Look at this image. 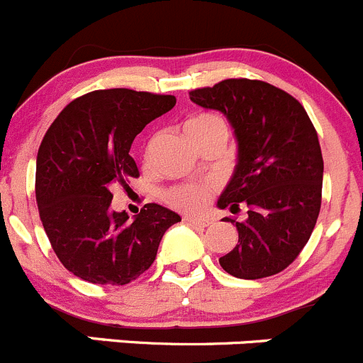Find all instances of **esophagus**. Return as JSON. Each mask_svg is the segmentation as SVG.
<instances>
[{
    "label": "esophagus",
    "instance_id": "esophagus-1",
    "mask_svg": "<svg viewBox=\"0 0 363 363\" xmlns=\"http://www.w3.org/2000/svg\"><path fill=\"white\" fill-rule=\"evenodd\" d=\"M183 220L189 222V224L192 225H199V228H206V225H210V220L203 217H189V215H186V217H183Z\"/></svg>",
    "mask_w": 363,
    "mask_h": 363
}]
</instances>
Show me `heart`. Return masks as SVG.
<instances>
[{
	"instance_id": "obj_1",
	"label": "heart",
	"mask_w": 363,
	"mask_h": 363,
	"mask_svg": "<svg viewBox=\"0 0 363 363\" xmlns=\"http://www.w3.org/2000/svg\"><path fill=\"white\" fill-rule=\"evenodd\" d=\"M185 132L190 138V141L203 138V135L213 134V132H220V134H228V125L222 120L218 114L213 113H201L190 118L185 123ZM153 148H155V139L148 143L145 150V160L148 162L153 155ZM211 194L210 183H182V185L173 186L166 192V201L171 206L178 208L182 211H197L204 208L208 203V197Z\"/></svg>"
}]
</instances>
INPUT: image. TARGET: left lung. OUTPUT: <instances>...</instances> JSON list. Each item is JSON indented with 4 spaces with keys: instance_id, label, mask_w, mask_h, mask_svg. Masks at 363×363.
<instances>
[{
    "instance_id": "obj_1",
    "label": "left lung",
    "mask_w": 363,
    "mask_h": 363,
    "mask_svg": "<svg viewBox=\"0 0 363 363\" xmlns=\"http://www.w3.org/2000/svg\"><path fill=\"white\" fill-rule=\"evenodd\" d=\"M189 95L220 111L238 141L235 173L217 204L231 213L247 208V220L225 217L238 243L218 263L238 279L279 274L302 252L321 208L323 155L311 118L295 96L264 81L225 79Z\"/></svg>"
}]
</instances>
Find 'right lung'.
<instances>
[{
  "mask_svg": "<svg viewBox=\"0 0 363 363\" xmlns=\"http://www.w3.org/2000/svg\"><path fill=\"white\" fill-rule=\"evenodd\" d=\"M174 104L173 95L99 89L72 100L45 132L35 177L38 213L75 277L111 286L135 281L155 261L164 233L182 220L155 203L134 220L111 210V186L139 177L128 155L135 135Z\"/></svg>",
  "mask_w": 363,
  "mask_h": 363,
  "instance_id": "obj_1",
  "label": "right lung"
}]
</instances>
